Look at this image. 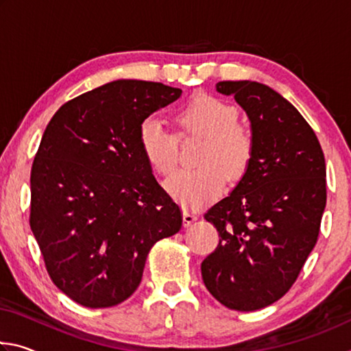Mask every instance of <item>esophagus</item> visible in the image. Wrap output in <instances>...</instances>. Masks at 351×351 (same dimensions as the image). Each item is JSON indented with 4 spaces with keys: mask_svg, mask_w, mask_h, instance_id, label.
Returning <instances> with one entry per match:
<instances>
[{
    "mask_svg": "<svg viewBox=\"0 0 351 351\" xmlns=\"http://www.w3.org/2000/svg\"><path fill=\"white\" fill-rule=\"evenodd\" d=\"M182 219H184V226H190L193 221H197L198 213L195 212L193 209H190V207H184V209H182Z\"/></svg>",
    "mask_w": 351,
    "mask_h": 351,
    "instance_id": "34e87169",
    "label": "esophagus"
}]
</instances>
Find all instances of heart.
Here are the masks:
<instances>
[{"mask_svg": "<svg viewBox=\"0 0 351 351\" xmlns=\"http://www.w3.org/2000/svg\"><path fill=\"white\" fill-rule=\"evenodd\" d=\"M239 112L224 100L198 93L173 110V122L182 134L204 138L197 169L180 170L165 181V189L186 207H199L215 199L226 181L246 173L254 156V136L237 122ZM139 144L148 164L161 175L178 162L176 138L156 117H147L139 128Z\"/></svg>", "mask_w": 351, "mask_h": 351, "instance_id": "obj_1", "label": "heart"}]
</instances>
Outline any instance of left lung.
Wrapping results in <instances>:
<instances>
[{
    "mask_svg": "<svg viewBox=\"0 0 351 351\" xmlns=\"http://www.w3.org/2000/svg\"><path fill=\"white\" fill-rule=\"evenodd\" d=\"M246 111L254 136L251 165L204 218L219 243L201 263L209 293L230 310L255 311L293 287L317 241L326 204L325 158L313 128L272 88L218 82Z\"/></svg>",
    "mask_w": 351,
    "mask_h": 351,
    "instance_id": "1",
    "label": "left lung"
}]
</instances>
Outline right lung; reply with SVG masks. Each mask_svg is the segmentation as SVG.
<instances>
[{
    "instance_id": "1",
    "label": "right lung",
    "mask_w": 351,
    "mask_h": 351,
    "mask_svg": "<svg viewBox=\"0 0 351 351\" xmlns=\"http://www.w3.org/2000/svg\"><path fill=\"white\" fill-rule=\"evenodd\" d=\"M180 88L114 80L62 105L31 170V229L56 287L77 304L108 308L142 280L147 255L182 215L142 153L145 119Z\"/></svg>"
}]
</instances>
